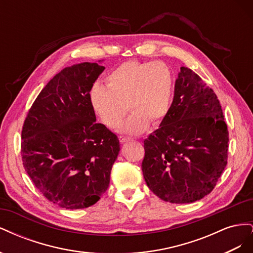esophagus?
I'll list each match as a JSON object with an SVG mask.
<instances>
[{"label":"esophagus","instance_id":"obj_1","mask_svg":"<svg viewBox=\"0 0 253 253\" xmlns=\"http://www.w3.org/2000/svg\"><path fill=\"white\" fill-rule=\"evenodd\" d=\"M119 140H120V142H121V143H125V142H128V141H131L132 139L129 138V137L120 136V137H119Z\"/></svg>","mask_w":253,"mask_h":253}]
</instances>
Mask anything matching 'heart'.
Listing matches in <instances>:
<instances>
[{
  "label": "heart",
  "instance_id": "obj_1",
  "mask_svg": "<svg viewBox=\"0 0 253 253\" xmlns=\"http://www.w3.org/2000/svg\"><path fill=\"white\" fill-rule=\"evenodd\" d=\"M106 85L96 83L89 99L95 112L105 125L117 127L127 111V119L120 126L127 134H140L150 125H159L171 108L174 77L166 63L126 61L106 76Z\"/></svg>",
  "mask_w": 253,
  "mask_h": 253
}]
</instances>
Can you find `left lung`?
I'll use <instances>...</instances> for the list:
<instances>
[{"label":"left lung","mask_w":253,"mask_h":253,"mask_svg":"<svg viewBox=\"0 0 253 253\" xmlns=\"http://www.w3.org/2000/svg\"><path fill=\"white\" fill-rule=\"evenodd\" d=\"M228 142L217 96L200 76L182 66L169 113L143 141L145 182L165 202L200 201L212 192L225 170Z\"/></svg>","instance_id":"obj_1"}]
</instances>
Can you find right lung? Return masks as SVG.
<instances>
[{"instance_id": "obj_1", "label": "right lung", "mask_w": 253, "mask_h": 253, "mask_svg": "<svg viewBox=\"0 0 253 253\" xmlns=\"http://www.w3.org/2000/svg\"><path fill=\"white\" fill-rule=\"evenodd\" d=\"M104 66L65 67L38 95L22 128L21 156L34 185L65 209L96 204L110 185L119 139L97 124L89 91Z\"/></svg>"}]
</instances>
